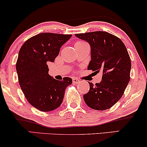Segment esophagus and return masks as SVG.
<instances>
[{
	"mask_svg": "<svg viewBox=\"0 0 147 147\" xmlns=\"http://www.w3.org/2000/svg\"><path fill=\"white\" fill-rule=\"evenodd\" d=\"M72 82H73V83L75 84H79V82H80V80H79V79H77V78H73V79H72Z\"/></svg>",
	"mask_w": 147,
	"mask_h": 147,
	"instance_id": "1",
	"label": "esophagus"
}]
</instances>
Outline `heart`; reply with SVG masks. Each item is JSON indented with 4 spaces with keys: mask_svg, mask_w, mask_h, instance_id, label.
Returning a JSON list of instances; mask_svg holds the SVG:
<instances>
[{
    "mask_svg": "<svg viewBox=\"0 0 147 147\" xmlns=\"http://www.w3.org/2000/svg\"><path fill=\"white\" fill-rule=\"evenodd\" d=\"M86 43H84V42H83V41H77V42H76V43H75V45H82V44H85Z\"/></svg>",
    "mask_w": 147,
    "mask_h": 147,
    "instance_id": "1",
    "label": "heart"
}]
</instances>
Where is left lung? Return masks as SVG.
Returning <instances> with one entry per match:
<instances>
[{"label": "left lung", "instance_id": "8db88e82", "mask_svg": "<svg viewBox=\"0 0 147 147\" xmlns=\"http://www.w3.org/2000/svg\"><path fill=\"white\" fill-rule=\"evenodd\" d=\"M75 35L90 46L88 70L102 72L99 83L88 82L90 90L84 95L85 103L95 110L110 109L122 97L130 81L131 63L127 49L120 38L106 32Z\"/></svg>", "mask_w": 147, "mask_h": 147}]
</instances>
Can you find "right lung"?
Returning a JSON list of instances; mask_svg holds the SVG:
<instances>
[{"mask_svg": "<svg viewBox=\"0 0 147 147\" xmlns=\"http://www.w3.org/2000/svg\"><path fill=\"white\" fill-rule=\"evenodd\" d=\"M71 34L41 33L27 40L18 52L16 69L23 94L32 106L48 112L59 107L70 77L59 81L48 74L50 62L55 61L60 48Z\"/></svg>", "mask_w": 147, "mask_h": 147, "instance_id": "add662e5", "label": "right lung"}]
</instances>
